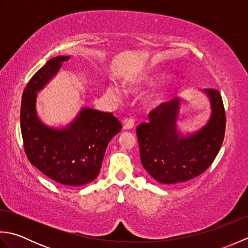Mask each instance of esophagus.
<instances>
[{"label": "esophagus", "mask_w": 248, "mask_h": 248, "mask_svg": "<svg viewBox=\"0 0 248 248\" xmlns=\"http://www.w3.org/2000/svg\"><path fill=\"white\" fill-rule=\"evenodd\" d=\"M133 127H134V119L133 118L124 119V130H131Z\"/></svg>", "instance_id": "34e87169"}]
</instances>
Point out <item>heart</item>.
I'll list each match as a JSON object with an SVG mask.
<instances>
[{
  "label": "heart",
  "mask_w": 248,
  "mask_h": 248,
  "mask_svg": "<svg viewBox=\"0 0 248 248\" xmlns=\"http://www.w3.org/2000/svg\"><path fill=\"white\" fill-rule=\"evenodd\" d=\"M159 78V73H154V75H150V76H147L145 78H143V80H141V82L143 83H146V84H151V83H155V80H157ZM112 92L115 96L117 94V92H116V89H112ZM166 91H161L159 93H156L155 94H152L151 98H150V104L151 105H157L162 103L163 101H164V99L166 98Z\"/></svg>",
  "instance_id": "b5f03b06"
}]
</instances>
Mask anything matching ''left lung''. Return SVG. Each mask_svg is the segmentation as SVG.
<instances>
[{
    "instance_id": "obj_1",
    "label": "left lung",
    "mask_w": 248,
    "mask_h": 248,
    "mask_svg": "<svg viewBox=\"0 0 248 248\" xmlns=\"http://www.w3.org/2000/svg\"><path fill=\"white\" fill-rule=\"evenodd\" d=\"M203 92L211 102L212 114L198 132L183 136L177 131L179 98L152 109L148 123L136 128L141 164L161 184H179L199 176L212 164L222 147L226 128L223 99L217 89Z\"/></svg>"
}]
</instances>
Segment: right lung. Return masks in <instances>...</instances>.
I'll list each match as a JSON object with an SVG mask.
<instances>
[{
  "instance_id": "obj_1",
  "label": "right lung",
  "mask_w": 248,
  "mask_h": 248,
  "mask_svg": "<svg viewBox=\"0 0 248 248\" xmlns=\"http://www.w3.org/2000/svg\"><path fill=\"white\" fill-rule=\"evenodd\" d=\"M69 56H56L31 77L21 101L20 125L25 155L36 168L55 182L80 186L99 175L105 149L121 130L112 113L82 108L64 129L46 127L37 117V92L53 78Z\"/></svg>"
}]
</instances>
